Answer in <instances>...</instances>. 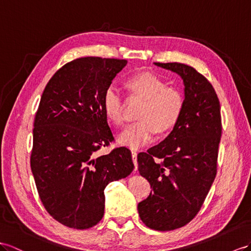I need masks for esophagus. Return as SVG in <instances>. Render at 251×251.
<instances>
[{
  "instance_id": "obj_1",
  "label": "esophagus",
  "mask_w": 251,
  "mask_h": 251,
  "mask_svg": "<svg viewBox=\"0 0 251 251\" xmlns=\"http://www.w3.org/2000/svg\"><path fill=\"white\" fill-rule=\"evenodd\" d=\"M137 155H138V151H131V156H132L133 164H134V170H138V161H137Z\"/></svg>"
}]
</instances>
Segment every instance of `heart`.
<instances>
[{
	"label": "heart",
	"mask_w": 251,
	"mask_h": 251,
	"mask_svg": "<svg viewBox=\"0 0 251 251\" xmlns=\"http://www.w3.org/2000/svg\"><path fill=\"white\" fill-rule=\"evenodd\" d=\"M125 87L131 98L143 100L138 119L128 126L119 138L120 143L138 149L150 143L159 134H166L174 129L181 118L184 101L178 90L166 86L156 74L139 72L125 80ZM101 108L109 122L115 126L125 123L123 99L117 88L109 86L102 94Z\"/></svg>",
	"instance_id": "1"
}]
</instances>
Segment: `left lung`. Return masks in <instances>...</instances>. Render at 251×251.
Instances as JSON below:
<instances>
[{
	"label": "left lung",
	"instance_id": "1",
	"mask_svg": "<svg viewBox=\"0 0 251 251\" xmlns=\"http://www.w3.org/2000/svg\"><path fill=\"white\" fill-rule=\"evenodd\" d=\"M155 64L181 76L184 106L169 136L147 152L138 153V170L152 188L138 211L149 228L170 231L197 215L214 181L221 105L213 86L194 68L178 62Z\"/></svg>",
	"mask_w": 251,
	"mask_h": 251
}]
</instances>
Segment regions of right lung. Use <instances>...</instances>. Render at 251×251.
Returning a JSON list of instances; mask_svg holds the SVG:
<instances>
[{"mask_svg":"<svg viewBox=\"0 0 251 251\" xmlns=\"http://www.w3.org/2000/svg\"><path fill=\"white\" fill-rule=\"evenodd\" d=\"M127 63L83 57L70 61L44 88L35 115L30 168L44 208L57 222L89 229L104 215L107 184L133 171L131 151L117 147L101 98Z\"/></svg>","mask_w":251,"mask_h":251,"instance_id":"obj_1","label":"right lung"}]
</instances>
